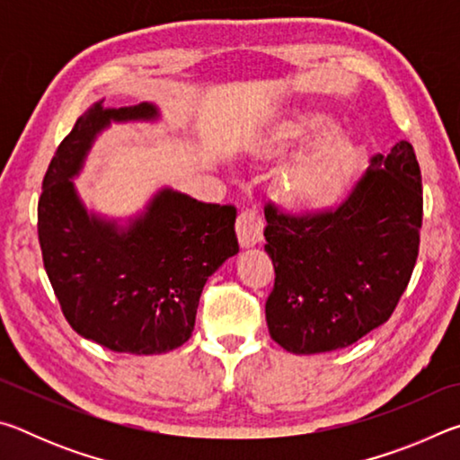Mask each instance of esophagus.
Returning <instances> with one entry per match:
<instances>
[{
	"instance_id": "obj_1",
	"label": "esophagus",
	"mask_w": 460,
	"mask_h": 460,
	"mask_svg": "<svg viewBox=\"0 0 460 460\" xmlns=\"http://www.w3.org/2000/svg\"><path fill=\"white\" fill-rule=\"evenodd\" d=\"M237 239L241 247H253L258 245L263 237V219L255 211H243L239 213L237 223Z\"/></svg>"
}]
</instances>
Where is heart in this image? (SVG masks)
I'll use <instances>...</instances> for the list:
<instances>
[{
    "label": "heart",
    "instance_id": "1",
    "mask_svg": "<svg viewBox=\"0 0 460 460\" xmlns=\"http://www.w3.org/2000/svg\"><path fill=\"white\" fill-rule=\"evenodd\" d=\"M332 121L324 113H292L271 123L258 142L263 158H279L292 147L316 137L286 166L278 181V194L288 207L305 213L329 211L351 189L361 164L357 139L328 131Z\"/></svg>",
    "mask_w": 460,
    "mask_h": 460
}]
</instances>
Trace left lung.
Masks as SVG:
<instances>
[{
    "label": "left lung",
    "instance_id": "left-lung-1",
    "mask_svg": "<svg viewBox=\"0 0 460 460\" xmlns=\"http://www.w3.org/2000/svg\"><path fill=\"white\" fill-rule=\"evenodd\" d=\"M266 211L274 290L266 302L271 339L286 351L345 349L384 324L414 271L422 229V174L408 142L376 154L337 208Z\"/></svg>",
    "mask_w": 460,
    "mask_h": 460
}]
</instances>
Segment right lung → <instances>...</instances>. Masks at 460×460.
Here are the masks:
<instances>
[{
  "label": "right lung",
  "mask_w": 460,
  "mask_h": 460,
  "mask_svg": "<svg viewBox=\"0 0 460 460\" xmlns=\"http://www.w3.org/2000/svg\"><path fill=\"white\" fill-rule=\"evenodd\" d=\"M155 118L150 103L105 109L99 101L57 147L38 200L44 270L62 314L81 337L118 353L158 355L184 345L208 276L239 252L233 205L164 189L126 229L83 207L71 178L99 131L111 121Z\"/></svg>",
  "instance_id": "right-lung-1"
}]
</instances>
